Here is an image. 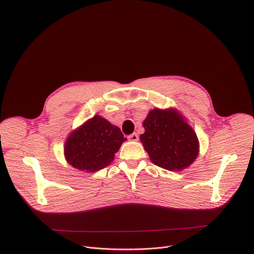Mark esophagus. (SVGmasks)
I'll return each mask as SVG.
<instances>
[{"mask_svg": "<svg viewBox=\"0 0 254 254\" xmlns=\"http://www.w3.org/2000/svg\"><path fill=\"white\" fill-rule=\"evenodd\" d=\"M127 138H128L129 140H132V141H137V140H138V135H137L136 133H131V134H129V135L127 136Z\"/></svg>", "mask_w": 254, "mask_h": 254, "instance_id": "34e87169", "label": "esophagus"}]
</instances>
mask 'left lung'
Instances as JSON below:
<instances>
[{
  "label": "left lung",
  "mask_w": 254,
  "mask_h": 254,
  "mask_svg": "<svg viewBox=\"0 0 254 254\" xmlns=\"http://www.w3.org/2000/svg\"><path fill=\"white\" fill-rule=\"evenodd\" d=\"M139 138L151 161L169 171H182L198 157L199 141L193 128L174 108L152 110Z\"/></svg>",
  "instance_id": "obj_1"
}]
</instances>
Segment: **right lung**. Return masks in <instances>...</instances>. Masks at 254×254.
I'll return each instance as SVG.
<instances>
[{"label":"right lung","instance_id":"add662e5","mask_svg":"<svg viewBox=\"0 0 254 254\" xmlns=\"http://www.w3.org/2000/svg\"><path fill=\"white\" fill-rule=\"evenodd\" d=\"M127 140L120 127L94 116L66 139L64 156L75 169L92 173L110 165L122 143Z\"/></svg>","mask_w":254,"mask_h":254}]
</instances>
